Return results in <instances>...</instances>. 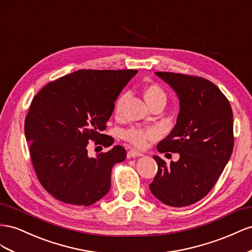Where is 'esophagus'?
I'll use <instances>...</instances> for the list:
<instances>
[{"label":"esophagus","instance_id":"obj_1","mask_svg":"<svg viewBox=\"0 0 252 252\" xmlns=\"http://www.w3.org/2000/svg\"><path fill=\"white\" fill-rule=\"evenodd\" d=\"M143 156V154L139 151H136V150H130L127 152V157H140Z\"/></svg>","mask_w":252,"mask_h":252}]
</instances>
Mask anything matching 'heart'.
<instances>
[{"label":"heart","instance_id":"heart-1","mask_svg":"<svg viewBox=\"0 0 252 252\" xmlns=\"http://www.w3.org/2000/svg\"><path fill=\"white\" fill-rule=\"evenodd\" d=\"M142 93H143L145 100L151 107L158 103L166 104L167 93L160 85H158L156 83L147 84L145 88H143ZM126 98H127L126 94H121L117 98L116 102H115L114 114L116 117L121 116L122 110H124V104L126 102ZM155 136H156V131L153 130V128H146V130H143V128L132 127L122 132V137H124V139H126V141L132 143L133 146L138 147V148L145 147L149 140L155 138Z\"/></svg>","mask_w":252,"mask_h":252}]
</instances>
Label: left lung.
<instances>
[{"mask_svg":"<svg viewBox=\"0 0 252 252\" xmlns=\"http://www.w3.org/2000/svg\"><path fill=\"white\" fill-rule=\"evenodd\" d=\"M179 99L172 132L157 145L159 153H178L170 164L154 155L158 170L150 190L164 205L189 206L218 182L233 150V114L228 99L207 79L156 71Z\"/></svg>","mask_w":252,"mask_h":252,"instance_id":"8db88e82","label":"left lung"}]
</instances>
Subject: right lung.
Instances as JSON below:
<instances>
[{
	"label": "right lung",
	"mask_w": 252,
	"mask_h": 252,
	"mask_svg": "<svg viewBox=\"0 0 252 252\" xmlns=\"http://www.w3.org/2000/svg\"><path fill=\"white\" fill-rule=\"evenodd\" d=\"M137 69H79L49 82L32 99L25 118V136L39 182L65 204L91 206L111 188L115 163L126 159L115 146L96 157L88 145L107 148L111 136L101 134L115 100Z\"/></svg>",
	"instance_id": "1"
}]
</instances>
